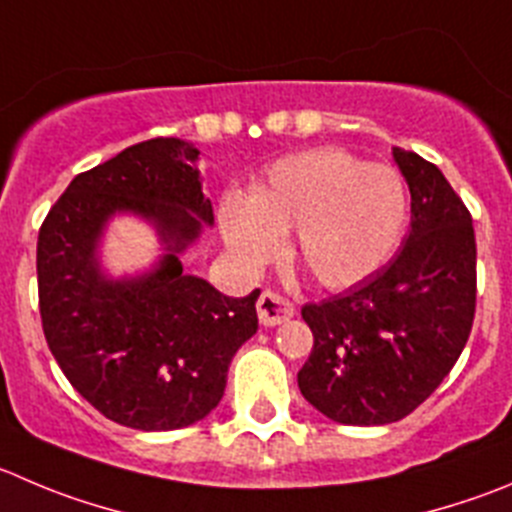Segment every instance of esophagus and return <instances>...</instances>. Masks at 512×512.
I'll return each instance as SVG.
<instances>
[{
  "label": "esophagus",
  "mask_w": 512,
  "mask_h": 512,
  "mask_svg": "<svg viewBox=\"0 0 512 512\" xmlns=\"http://www.w3.org/2000/svg\"><path fill=\"white\" fill-rule=\"evenodd\" d=\"M256 311H259V321L264 326H276L284 324L294 316V304L289 299H284L281 294H274V291H264L256 304Z\"/></svg>",
  "instance_id": "1"
}]
</instances>
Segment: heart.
Here are the masks:
<instances>
[{
    "label": "heart",
    "instance_id": "b5f03b06",
    "mask_svg": "<svg viewBox=\"0 0 512 512\" xmlns=\"http://www.w3.org/2000/svg\"><path fill=\"white\" fill-rule=\"evenodd\" d=\"M410 213L405 178L344 148H311L276 160L251 196L223 198L218 223L228 251L261 269L294 233V256L326 289H349L397 251Z\"/></svg>",
    "mask_w": 512,
    "mask_h": 512
}]
</instances>
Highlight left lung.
Wrapping results in <instances>:
<instances>
[{
    "mask_svg": "<svg viewBox=\"0 0 512 512\" xmlns=\"http://www.w3.org/2000/svg\"><path fill=\"white\" fill-rule=\"evenodd\" d=\"M412 221L392 261L347 294L306 304L314 349L299 369L309 405L342 425H389L455 367L475 319L472 216L442 170L392 148Z\"/></svg>",
    "mask_w": 512,
    "mask_h": 512,
    "instance_id": "1",
    "label": "left lung"
}]
</instances>
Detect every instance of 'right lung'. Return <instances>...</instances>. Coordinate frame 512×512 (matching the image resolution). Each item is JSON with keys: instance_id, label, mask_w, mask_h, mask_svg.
<instances>
[{"instance_id": "add662e5", "label": "right lung", "mask_w": 512, "mask_h": 512, "mask_svg": "<svg viewBox=\"0 0 512 512\" xmlns=\"http://www.w3.org/2000/svg\"><path fill=\"white\" fill-rule=\"evenodd\" d=\"M198 153L178 138L130 145L75 175L37 238L52 357L97 412L133 430H180L216 410L233 354L259 329V289L233 299L183 274L178 256L213 223ZM115 212L153 222L164 243L145 275L110 280L101 271L96 246Z\"/></svg>"}]
</instances>
